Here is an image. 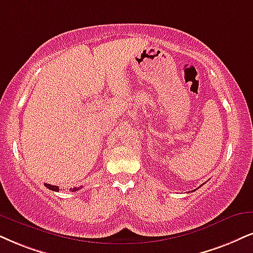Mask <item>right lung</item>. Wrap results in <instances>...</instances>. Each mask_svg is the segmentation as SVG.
Instances as JSON below:
<instances>
[{
    "mask_svg": "<svg viewBox=\"0 0 253 253\" xmlns=\"http://www.w3.org/2000/svg\"><path fill=\"white\" fill-rule=\"evenodd\" d=\"M44 185H45V187H46V188H49V189H50V190H53V191H59V188H58V187H57V185H52V184H47V183H45V184H44ZM79 189H81V188H73V189H72V191H77V190H79Z\"/></svg>",
    "mask_w": 253,
    "mask_h": 253,
    "instance_id": "right-lung-1",
    "label": "right lung"
}]
</instances>
